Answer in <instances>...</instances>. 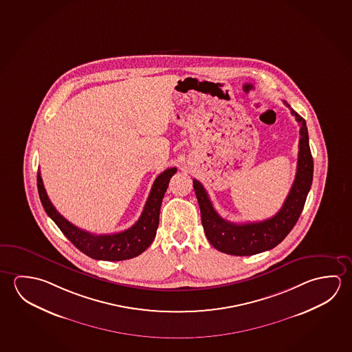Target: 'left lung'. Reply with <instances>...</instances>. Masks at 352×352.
I'll use <instances>...</instances> for the list:
<instances>
[{"label": "left lung", "mask_w": 352, "mask_h": 352, "mask_svg": "<svg viewBox=\"0 0 352 352\" xmlns=\"http://www.w3.org/2000/svg\"><path fill=\"white\" fill-rule=\"evenodd\" d=\"M283 103L287 105L291 109V114L300 122V151L294 184L283 202V208L275 216L259 222L239 225L226 221L213 208L201 183L196 179L192 180L205 234L213 248L222 253L247 256L275 248L294 228L305 208V199L313 180V158L309 148L308 130L305 119L298 116L286 102Z\"/></svg>", "instance_id": "8db88e82"}]
</instances>
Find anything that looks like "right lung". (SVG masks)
<instances>
[{
	"mask_svg": "<svg viewBox=\"0 0 352 352\" xmlns=\"http://www.w3.org/2000/svg\"><path fill=\"white\" fill-rule=\"evenodd\" d=\"M177 173V168H168L157 177L139 221L126 231L114 234H93L76 227L61 216L47 197L41 172H38V191L41 205L47 216L56 223L76 248L89 258L107 261L131 259L144 253L156 236L160 223V210L169 180Z\"/></svg>",
	"mask_w": 352,
	"mask_h": 352,
	"instance_id": "1",
	"label": "right lung"
}]
</instances>
